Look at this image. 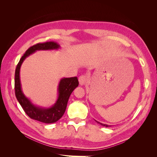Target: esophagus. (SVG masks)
<instances>
[{
    "mask_svg": "<svg viewBox=\"0 0 157 157\" xmlns=\"http://www.w3.org/2000/svg\"><path fill=\"white\" fill-rule=\"evenodd\" d=\"M78 81L80 86H83L87 82V78L85 75H82L78 78Z\"/></svg>",
    "mask_w": 157,
    "mask_h": 157,
    "instance_id": "esophagus-1",
    "label": "esophagus"
}]
</instances>
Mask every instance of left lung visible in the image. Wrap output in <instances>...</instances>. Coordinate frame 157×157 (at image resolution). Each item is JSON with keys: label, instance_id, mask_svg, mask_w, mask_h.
I'll list each match as a JSON object with an SVG mask.
<instances>
[{"label": "left lung", "instance_id": "obj_1", "mask_svg": "<svg viewBox=\"0 0 157 157\" xmlns=\"http://www.w3.org/2000/svg\"><path fill=\"white\" fill-rule=\"evenodd\" d=\"M96 121V120H95ZM98 124H101V125H102V126H105V127H109V126H111V125H108V124H103V123H101V122H98V121H96Z\"/></svg>", "mask_w": 157, "mask_h": 157}]
</instances>
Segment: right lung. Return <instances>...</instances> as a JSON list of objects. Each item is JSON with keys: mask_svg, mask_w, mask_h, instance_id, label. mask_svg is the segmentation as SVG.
I'll list each match as a JSON object with an SVG mask.
<instances>
[{"mask_svg": "<svg viewBox=\"0 0 157 157\" xmlns=\"http://www.w3.org/2000/svg\"><path fill=\"white\" fill-rule=\"evenodd\" d=\"M60 46L54 42H46L33 46L24 54L16 67L15 72V94L18 102L27 115L32 119L47 124L54 123L62 117L66 110L71 93L78 86L77 77L62 78L58 86V98L50 107L35 105L23 94L20 80V68L26 58L39 50H58Z\"/></svg>", "mask_w": 157, "mask_h": 157, "instance_id": "add662e5", "label": "right lung"}]
</instances>
